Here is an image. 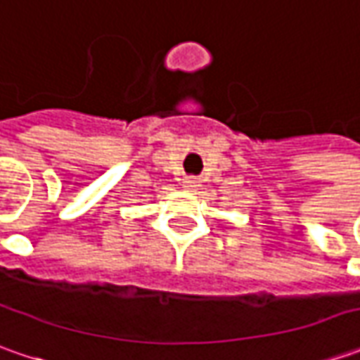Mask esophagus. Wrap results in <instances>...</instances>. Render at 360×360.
Wrapping results in <instances>:
<instances>
[{"instance_id": "34e87169", "label": "esophagus", "mask_w": 360, "mask_h": 360, "mask_svg": "<svg viewBox=\"0 0 360 360\" xmlns=\"http://www.w3.org/2000/svg\"><path fill=\"white\" fill-rule=\"evenodd\" d=\"M200 186V182L196 180V178H192V176H188V178H184V182H182V188L184 190H188V192H192V190H196V188Z\"/></svg>"}]
</instances>
